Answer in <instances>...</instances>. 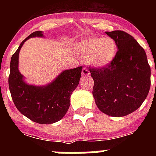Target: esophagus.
Returning a JSON list of instances; mask_svg holds the SVG:
<instances>
[{"label":"esophagus","mask_w":156,"mask_h":156,"mask_svg":"<svg viewBox=\"0 0 156 156\" xmlns=\"http://www.w3.org/2000/svg\"><path fill=\"white\" fill-rule=\"evenodd\" d=\"M82 75L83 76L90 75V71L88 70L87 68H83V70H82Z\"/></svg>","instance_id":"1"}]
</instances>
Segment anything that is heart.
I'll return each instance as SVG.
<instances>
[{
  "instance_id": "1",
  "label": "heart",
  "mask_w": 156,
  "mask_h": 156,
  "mask_svg": "<svg viewBox=\"0 0 156 156\" xmlns=\"http://www.w3.org/2000/svg\"><path fill=\"white\" fill-rule=\"evenodd\" d=\"M78 50L86 56H90L89 61L93 66L104 68L116 58L117 44L112 38L94 36L79 43Z\"/></svg>"
}]
</instances>
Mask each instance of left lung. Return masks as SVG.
Masks as SVG:
<instances>
[{
  "instance_id": "1",
  "label": "left lung",
  "mask_w": 156,
  "mask_h": 156,
  "mask_svg": "<svg viewBox=\"0 0 156 156\" xmlns=\"http://www.w3.org/2000/svg\"><path fill=\"white\" fill-rule=\"evenodd\" d=\"M117 44L116 58L104 68H90L92 94L98 108L112 116H124L139 108L151 87V67L137 40L123 30L105 32Z\"/></svg>"
}]
</instances>
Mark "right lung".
<instances>
[{
	"instance_id": "1",
	"label": "right lung",
	"mask_w": 156,
	"mask_h": 156,
	"mask_svg": "<svg viewBox=\"0 0 156 156\" xmlns=\"http://www.w3.org/2000/svg\"><path fill=\"white\" fill-rule=\"evenodd\" d=\"M35 36L42 37V31L31 33L11 57L9 87L14 105L23 115L36 123L52 124L63 118L68 111L71 94L79 83L83 67L63 71L45 87L27 85L18 71V54L26 40Z\"/></svg>"
}]
</instances>
